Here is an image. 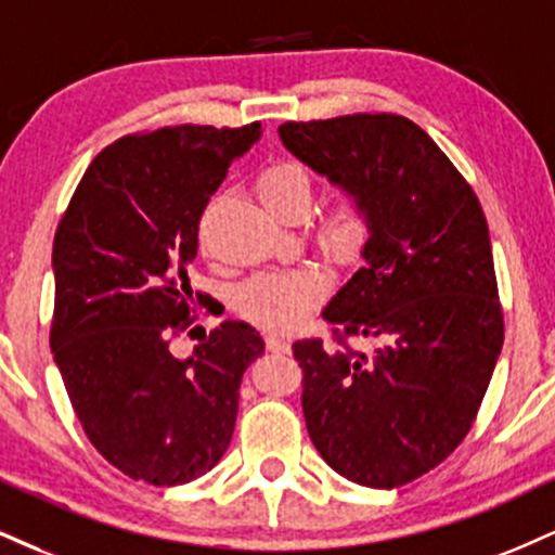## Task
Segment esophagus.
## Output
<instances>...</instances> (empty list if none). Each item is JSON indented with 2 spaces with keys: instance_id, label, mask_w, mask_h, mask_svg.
<instances>
[{
  "instance_id": "obj_1",
  "label": "esophagus",
  "mask_w": 555,
  "mask_h": 555,
  "mask_svg": "<svg viewBox=\"0 0 555 555\" xmlns=\"http://www.w3.org/2000/svg\"><path fill=\"white\" fill-rule=\"evenodd\" d=\"M266 349L273 353H286L289 351V341H286L284 336H276V333H269V336H266Z\"/></svg>"
}]
</instances>
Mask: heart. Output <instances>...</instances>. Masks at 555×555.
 <instances>
[{"label":"heart","mask_w":555,"mask_h":555,"mask_svg":"<svg viewBox=\"0 0 555 555\" xmlns=\"http://www.w3.org/2000/svg\"><path fill=\"white\" fill-rule=\"evenodd\" d=\"M260 202L279 217L305 214L312 204L315 178L305 165L282 159L260 172L256 180ZM366 230V206L359 196L336 198L320 217V235L333 250L357 248ZM323 295V279L312 271L266 273L253 279L240 292V310L253 323L271 331H284L295 325L299 318L318 302Z\"/></svg>","instance_id":"1"}]
</instances>
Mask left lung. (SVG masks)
Here are the masks:
<instances>
[{"label": "left lung", "instance_id": "obj_1", "mask_svg": "<svg viewBox=\"0 0 555 555\" xmlns=\"http://www.w3.org/2000/svg\"><path fill=\"white\" fill-rule=\"evenodd\" d=\"M286 150L366 206L364 266L323 310L333 344L292 346L312 444L333 470L396 489L470 431L504 344L491 237L468 180L396 113L279 126ZM353 335L385 340L353 352Z\"/></svg>", "mask_w": 555, "mask_h": 555}]
</instances>
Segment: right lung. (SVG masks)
<instances>
[{"label":"right lung","instance_id":"right-lung-1","mask_svg":"<svg viewBox=\"0 0 555 555\" xmlns=\"http://www.w3.org/2000/svg\"><path fill=\"white\" fill-rule=\"evenodd\" d=\"M258 137V121L129 133L92 159L56 227L53 362L87 439L133 480L189 483L230 447L263 338L224 320L191 357L170 341L204 302L189 279L202 214Z\"/></svg>","mask_w":555,"mask_h":555}]
</instances>
